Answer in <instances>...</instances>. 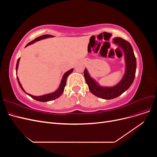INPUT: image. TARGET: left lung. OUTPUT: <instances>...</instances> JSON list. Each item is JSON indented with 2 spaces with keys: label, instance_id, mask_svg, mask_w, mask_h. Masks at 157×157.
Masks as SVG:
<instances>
[{
  "label": "left lung",
  "instance_id": "8db88e82",
  "mask_svg": "<svg viewBox=\"0 0 157 157\" xmlns=\"http://www.w3.org/2000/svg\"><path fill=\"white\" fill-rule=\"evenodd\" d=\"M114 44L121 48L124 54L125 73L120 82L114 86H101L90 75L87 69L84 75L90 91L95 96L105 99H111L118 97L130 87L134 81L136 71V59L131 44L119 37L113 39Z\"/></svg>",
  "mask_w": 157,
  "mask_h": 157
}]
</instances>
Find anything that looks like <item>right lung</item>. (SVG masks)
I'll use <instances>...</instances> for the list:
<instances>
[{
	"instance_id": "right-lung-1",
	"label": "right lung",
	"mask_w": 157,
	"mask_h": 157,
	"mask_svg": "<svg viewBox=\"0 0 157 157\" xmlns=\"http://www.w3.org/2000/svg\"><path fill=\"white\" fill-rule=\"evenodd\" d=\"M50 37H54L53 35H42L40 36H39L36 38V39L35 40H32L31 42H29L28 43L25 47L28 46L29 45H31L33 43H35V42H37L39 40H42V39H47V38H50ZM20 58H18L17 59V63H16V72H17V70L18 69V65H19V62H20ZM73 69H70L69 71H67L66 72L62 77V79H61V83L59 84V88H58V90H56L55 92H52V93H50V94H44V95H42V96H33V95H31L29 94H27L24 89L23 88L20 82V80H19V78L17 77V81H18V83H19V85H20V88H21V90H23V92H24L25 94H27V95H29V96L30 97H31L32 98H33L34 99H35V100L36 101H41V102H46V101H52V100H54V99H56V98H58L59 97H60L61 96V94H63V91H64V88H65V86L66 85V81H67V77L68 76L73 72Z\"/></svg>"
}]
</instances>
